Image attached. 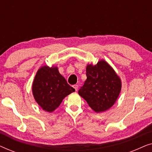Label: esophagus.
I'll list each match as a JSON object with an SVG mask.
<instances>
[{
	"label": "esophagus",
	"mask_w": 152,
	"mask_h": 152,
	"mask_svg": "<svg viewBox=\"0 0 152 152\" xmlns=\"http://www.w3.org/2000/svg\"><path fill=\"white\" fill-rule=\"evenodd\" d=\"M72 87H73V88H75V90L76 91H77V88H78V85L75 84V85H73V86H72Z\"/></svg>",
	"instance_id": "1"
}]
</instances>
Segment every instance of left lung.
Segmentation results:
<instances>
[{"instance_id": "left-lung-1", "label": "left lung", "mask_w": 152, "mask_h": 152, "mask_svg": "<svg viewBox=\"0 0 152 152\" xmlns=\"http://www.w3.org/2000/svg\"><path fill=\"white\" fill-rule=\"evenodd\" d=\"M84 85L78 93L97 113L107 111L115 102L121 90V81L114 70L104 60L86 67Z\"/></svg>"}]
</instances>
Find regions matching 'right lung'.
<instances>
[{
    "label": "right lung",
    "mask_w": 152,
    "mask_h": 152,
    "mask_svg": "<svg viewBox=\"0 0 152 152\" xmlns=\"http://www.w3.org/2000/svg\"><path fill=\"white\" fill-rule=\"evenodd\" d=\"M74 91L75 89L68 84L55 66L39 68L32 84L35 100L48 112L55 111L64 97Z\"/></svg>",
    "instance_id": "1"
}]
</instances>
